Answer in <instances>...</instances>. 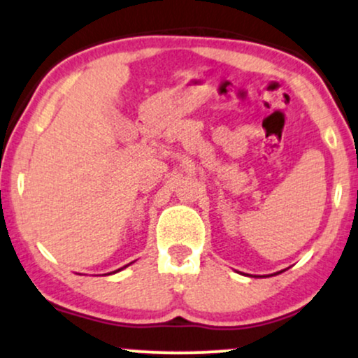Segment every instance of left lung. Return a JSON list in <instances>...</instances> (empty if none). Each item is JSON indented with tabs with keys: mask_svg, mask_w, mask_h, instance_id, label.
Instances as JSON below:
<instances>
[{
	"mask_svg": "<svg viewBox=\"0 0 358 358\" xmlns=\"http://www.w3.org/2000/svg\"><path fill=\"white\" fill-rule=\"evenodd\" d=\"M278 273H281V271H278Z\"/></svg>",
	"mask_w": 358,
	"mask_h": 358,
	"instance_id": "left-lung-1",
	"label": "left lung"
}]
</instances>
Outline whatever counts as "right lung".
Returning <instances> with one entry per match:
<instances>
[{"label":"right lung","mask_w":358,"mask_h":358,"mask_svg":"<svg viewBox=\"0 0 358 358\" xmlns=\"http://www.w3.org/2000/svg\"><path fill=\"white\" fill-rule=\"evenodd\" d=\"M127 266H129V264H125L124 268H127ZM124 268H120V270H124ZM120 270H117V271H120ZM117 271H113V273H117Z\"/></svg>","instance_id":"right-lung-1"}]
</instances>
